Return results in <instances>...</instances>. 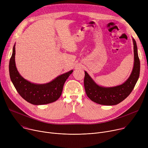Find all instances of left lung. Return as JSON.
<instances>
[{"instance_id":"obj_1","label":"left lung","mask_w":148,"mask_h":148,"mask_svg":"<svg viewBox=\"0 0 148 148\" xmlns=\"http://www.w3.org/2000/svg\"><path fill=\"white\" fill-rule=\"evenodd\" d=\"M134 49V64L131 74L123 84L110 87L98 85L85 71L84 88L88 97L92 101L101 105H116L123 101L135 87L140 74V61L136 42L132 38Z\"/></svg>"}]
</instances>
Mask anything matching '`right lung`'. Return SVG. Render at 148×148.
<instances>
[{
    "label": "right lung",
    "mask_w": 148,
    "mask_h": 148,
    "mask_svg": "<svg viewBox=\"0 0 148 148\" xmlns=\"http://www.w3.org/2000/svg\"><path fill=\"white\" fill-rule=\"evenodd\" d=\"M15 58V44L9 61L10 78L20 96L26 101L34 105L46 104L57 100L61 95L65 81L73 72L71 70L45 84H35L21 75L16 69Z\"/></svg>",
    "instance_id": "add662e5"
}]
</instances>
